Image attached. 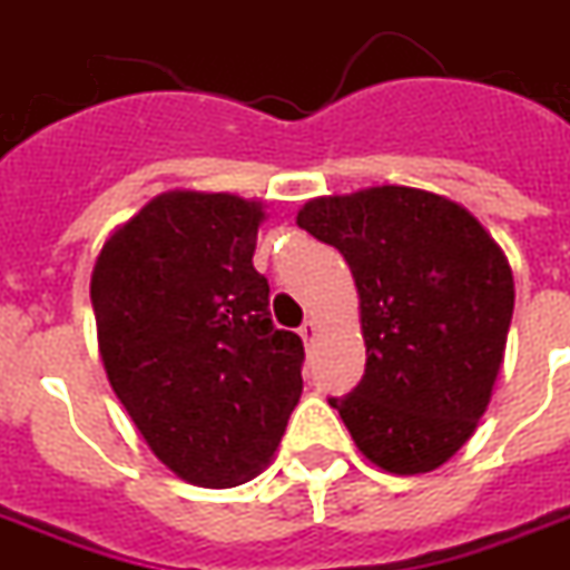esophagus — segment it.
<instances>
[{"instance_id": "34e87169", "label": "esophagus", "mask_w": 570, "mask_h": 570, "mask_svg": "<svg viewBox=\"0 0 570 570\" xmlns=\"http://www.w3.org/2000/svg\"><path fill=\"white\" fill-rule=\"evenodd\" d=\"M299 338H303L306 345H312V342H315V338H317V321H315V317H308L306 324L299 326Z\"/></svg>"}]
</instances>
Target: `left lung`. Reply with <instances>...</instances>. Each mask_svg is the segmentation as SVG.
Instances as JSON below:
<instances>
[{"mask_svg":"<svg viewBox=\"0 0 570 570\" xmlns=\"http://www.w3.org/2000/svg\"><path fill=\"white\" fill-rule=\"evenodd\" d=\"M297 225L345 255L360 297L365 374L330 407L386 473L443 466L475 434L502 368L505 253L464 205L395 184L312 198Z\"/></svg>","mask_w":570,"mask_h":570,"instance_id":"1","label":"left lung"}]
</instances>
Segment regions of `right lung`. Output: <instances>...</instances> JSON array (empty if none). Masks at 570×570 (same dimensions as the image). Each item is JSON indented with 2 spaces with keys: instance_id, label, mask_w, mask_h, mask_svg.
<instances>
[{
  "instance_id": "obj_1",
  "label": "right lung",
  "mask_w": 570,
  "mask_h": 570,
  "mask_svg": "<svg viewBox=\"0 0 570 570\" xmlns=\"http://www.w3.org/2000/svg\"><path fill=\"white\" fill-rule=\"evenodd\" d=\"M267 205L169 189L106 237L97 351L157 461L198 488L262 473L303 395V342L276 330L253 267Z\"/></svg>"
}]
</instances>
